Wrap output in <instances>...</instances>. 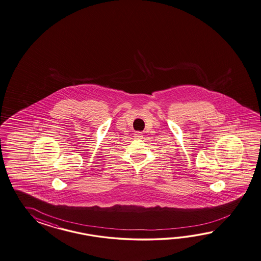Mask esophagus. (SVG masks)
<instances>
[{
    "label": "esophagus",
    "instance_id": "obj_1",
    "mask_svg": "<svg viewBox=\"0 0 261 261\" xmlns=\"http://www.w3.org/2000/svg\"><path fill=\"white\" fill-rule=\"evenodd\" d=\"M135 137L137 139H141L142 138V134L140 133V132H137V133L135 134Z\"/></svg>",
    "mask_w": 261,
    "mask_h": 261
}]
</instances>
